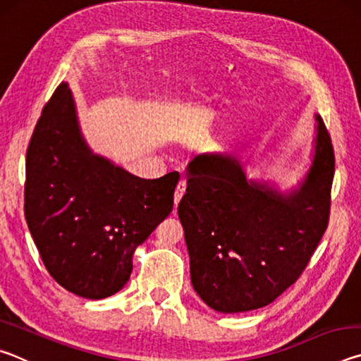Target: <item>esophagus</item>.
<instances>
[{
    "label": "esophagus",
    "instance_id": "1",
    "mask_svg": "<svg viewBox=\"0 0 361 361\" xmlns=\"http://www.w3.org/2000/svg\"><path fill=\"white\" fill-rule=\"evenodd\" d=\"M186 192V180H180L178 185H176V189H175V205L180 204V200L183 197V194Z\"/></svg>",
    "mask_w": 361,
    "mask_h": 361
}]
</instances>
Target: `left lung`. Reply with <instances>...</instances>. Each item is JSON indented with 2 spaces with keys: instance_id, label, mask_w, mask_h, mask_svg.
<instances>
[{
  "instance_id": "8db88e82",
  "label": "left lung",
  "mask_w": 361,
  "mask_h": 361,
  "mask_svg": "<svg viewBox=\"0 0 361 361\" xmlns=\"http://www.w3.org/2000/svg\"><path fill=\"white\" fill-rule=\"evenodd\" d=\"M312 164L296 188L282 192L247 178L228 152L197 154L186 167L178 205L191 282L216 312H248L296 282L326 231L334 151L315 114Z\"/></svg>"
}]
</instances>
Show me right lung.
Returning <instances> with one entry per match:
<instances>
[{"instance_id":"1","label":"right lung","mask_w":361,"mask_h":361,"mask_svg":"<svg viewBox=\"0 0 361 361\" xmlns=\"http://www.w3.org/2000/svg\"><path fill=\"white\" fill-rule=\"evenodd\" d=\"M25 219L59 285L87 299L118 293L132 255L169 216L180 175L145 180L95 154L79 129L68 82L56 89L30 140Z\"/></svg>"}]
</instances>
